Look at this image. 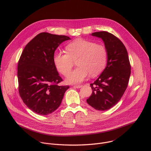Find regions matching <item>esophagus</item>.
I'll return each mask as SVG.
<instances>
[{
    "label": "esophagus",
    "instance_id": "esophagus-1",
    "mask_svg": "<svg viewBox=\"0 0 151 151\" xmlns=\"http://www.w3.org/2000/svg\"><path fill=\"white\" fill-rule=\"evenodd\" d=\"M73 87L75 88H80L82 87V85H74Z\"/></svg>",
    "mask_w": 151,
    "mask_h": 151
}]
</instances>
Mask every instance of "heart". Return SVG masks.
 <instances>
[{
    "instance_id": "heart-1",
    "label": "heart",
    "mask_w": 151,
    "mask_h": 151,
    "mask_svg": "<svg viewBox=\"0 0 151 151\" xmlns=\"http://www.w3.org/2000/svg\"><path fill=\"white\" fill-rule=\"evenodd\" d=\"M67 53L57 52L54 55L53 62L58 70L67 76L77 60L79 66L67 77L69 84L82 82L89 75L95 76L99 74L106 66L108 53L106 48L101 44L83 38H77L66 47Z\"/></svg>"
}]
</instances>
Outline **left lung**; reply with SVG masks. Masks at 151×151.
<instances>
[{"instance_id":"8db88e82","label":"left lung","mask_w":151,"mask_h":151,"mask_svg":"<svg viewBox=\"0 0 151 151\" xmlns=\"http://www.w3.org/2000/svg\"><path fill=\"white\" fill-rule=\"evenodd\" d=\"M91 35L103 40L108 59L103 72L90 84L92 92L86 102L96 110L105 111L114 107L124 94L131 67L127 50L118 38L106 31L93 32Z\"/></svg>"}]
</instances>
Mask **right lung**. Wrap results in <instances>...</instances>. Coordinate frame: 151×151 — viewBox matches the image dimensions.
<instances>
[{
  "label": "right lung",
  "mask_w": 151,
  "mask_h": 151,
  "mask_svg": "<svg viewBox=\"0 0 151 151\" xmlns=\"http://www.w3.org/2000/svg\"><path fill=\"white\" fill-rule=\"evenodd\" d=\"M66 35L41 32L25 47L18 65L19 93L24 104L32 111L47 115L60 105L69 86L58 85L62 79L53 62L55 50Z\"/></svg>",
  "instance_id": "add662e5"
}]
</instances>
